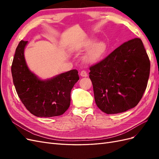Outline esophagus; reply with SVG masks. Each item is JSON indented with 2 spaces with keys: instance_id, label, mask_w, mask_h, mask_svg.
I'll return each mask as SVG.
<instances>
[{
  "instance_id": "34e87169",
  "label": "esophagus",
  "mask_w": 159,
  "mask_h": 159,
  "mask_svg": "<svg viewBox=\"0 0 159 159\" xmlns=\"http://www.w3.org/2000/svg\"><path fill=\"white\" fill-rule=\"evenodd\" d=\"M80 75L82 76V77H87L88 76L87 71H85V70H82L80 72Z\"/></svg>"
}]
</instances>
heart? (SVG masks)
<instances>
[{
	"label": "heart",
	"instance_id": "b5f03b06",
	"mask_svg": "<svg viewBox=\"0 0 159 159\" xmlns=\"http://www.w3.org/2000/svg\"><path fill=\"white\" fill-rule=\"evenodd\" d=\"M91 44V43H89L88 45L89 46ZM105 50V44L103 42H98L97 44H95L92 48L90 50L88 55L86 56V60L89 61H95L96 60H99L101 56L103 55Z\"/></svg>",
	"mask_w": 159,
	"mask_h": 159
}]
</instances>
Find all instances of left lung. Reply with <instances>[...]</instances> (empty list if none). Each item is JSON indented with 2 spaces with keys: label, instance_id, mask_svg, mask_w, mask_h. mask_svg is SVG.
Instances as JSON below:
<instances>
[{
  "label": "left lung",
  "instance_id": "left-lung-1",
  "mask_svg": "<svg viewBox=\"0 0 159 159\" xmlns=\"http://www.w3.org/2000/svg\"><path fill=\"white\" fill-rule=\"evenodd\" d=\"M150 60L140 38L117 48L89 67L97 106L107 114L125 112L140 102L150 74Z\"/></svg>",
  "mask_w": 159,
  "mask_h": 159
}]
</instances>
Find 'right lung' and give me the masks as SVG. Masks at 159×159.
<instances>
[{"label":"right lung","mask_w":159,"mask_h":159,"mask_svg":"<svg viewBox=\"0 0 159 159\" xmlns=\"http://www.w3.org/2000/svg\"><path fill=\"white\" fill-rule=\"evenodd\" d=\"M27 41L21 40L16 48L11 71L17 94L28 111L39 117L64 114L70 107V93L79 80L78 71L71 70L49 80L42 81L26 66L24 50Z\"/></svg>","instance_id":"1"}]
</instances>
